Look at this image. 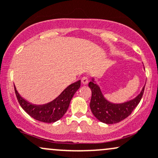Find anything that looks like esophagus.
I'll return each mask as SVG.
<instances>
[{"instance_id": "34e87169", "label": "esophagus", "mask_w": 158, "mask_h": 158, "mask_svg": "<svg viewBox=\"0 0 158 158\" xmlns=\"http://www.w3.org/2000/svg\"><path fill=\"white\" fill-rule=\"evenodd\" d=\"M81 81H82V84L86 85V84H88L89 82V79L87 76H83V77H82V79H81Z\"/></svg>"}]
</instances>
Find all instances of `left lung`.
<instances>
[{"label":"left lung","instance_id":"left-lung-1","mask_svg":"<svg viewBox=\"0 0 158 158\" xmlns=\"http://www.w3.org/2000/svg\"><path fill=\"white\" fill-rule=\"evenodd\" d=\"M89 86L92 91L90 109L92 114L103 123L115 124L131 114L142 98L145 85L135 99L122 104H112L108 102L102 94L99 87L93 81L89 82Z\"/></svg>","mask_w":158,"mask_h":158}]
</instances>
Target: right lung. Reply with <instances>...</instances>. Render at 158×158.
Here are the masks:
<instances>
[{"mask_svg":"<svg viewBox=\"0 0 158 158\" xmlns=\"http://www.w3.org/2000/svg\"><path fill=\"white\" fill-rule=\"evenodd\" d=\"M81 81L71 84L56 98L47 104L36 106L30 103L19 95L14 85L16 96L22 109L36 120L46 123H52L60 120L69 108L70 101L80 87Z\"/></svg>","mask_w":158,"mask_h":158,"instance_id":"obj_1","label":"right lung"}]
</instances>
